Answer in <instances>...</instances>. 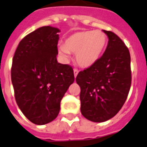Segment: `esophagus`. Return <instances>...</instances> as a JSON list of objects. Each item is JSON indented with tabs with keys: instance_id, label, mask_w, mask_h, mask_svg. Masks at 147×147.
Segmentation results:
<instances>
[{
	"instance_id": "obj_1",
	"label": "esophagus",
	"mask_w": 147,
	"mask_h": 147,
	"mask_svg": "<svg viewBox=\"0 0 147 147\" xmlns=\"http://www.w3.org/2000/svg\"><path fill=\"white\" fill-rule=\"evenodd\" d=\"M78 70L77 69H74V76H75V78H76V76H78Z\"/></svg>"
}]
</instances>
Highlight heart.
<instances>
[{
	"instance_id": "obj_1",
	"label": "heart",
	"mask_w": 147,
	"mask_h": 147,
	"mask_svg": "<svg viewBox=\"0 0 147 147\" xmlns=\"http://www.w3.org/2000/svg\"><path fill=\"white\" fill-rule=\"evenodd\" d=\"M107 42V36L102 30H82L68 36L63 45L59 46L58 51L64 59L69 58V52L76 53L78 64L89 68L99 60Z\"/></svg>"
}]
</instances>
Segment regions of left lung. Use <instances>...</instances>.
Wrapping results in <instances>:
<instances>
[{
	"instance_id": "8db88e82",
	"label": "left lung",
	"mask_w": 147,
	"mask_h": 147,
	"mask_svg": "<svg viewBox=\"0 0 147 147\" xmlns=\"http://www.w3.org/2000/svg\"><path fill=\"white\" fill-rule=\"evenodd\" d=\"M103 32L108 37L105 51L96 63L76 77L81 87V113L95 123L107 121L119 112L131 83L129 49L114 33Z\"/></svg>"
}]
</instances>
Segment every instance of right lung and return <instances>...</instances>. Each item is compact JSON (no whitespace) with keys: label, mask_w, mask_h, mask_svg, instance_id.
Returning <instances> with one entry per match:
<instances>
[{"label":"right lung","mask_w":147,"mask_h":147,"mask_svg":"<svg viewBox=\"0 0 147 147\" xmlns=\"http://www.w3.org/2000/svg\"><path fill=\"white\" fill-rule=\"evenodd\" d=\"M60 32L51 26L38 28L22 39L13 57L11 79L16 101L36 125L57 117L61 99L75 81L72 68L57 60Z\"/></svg>","instance_id":"1"}]
</instances>
